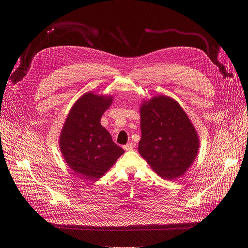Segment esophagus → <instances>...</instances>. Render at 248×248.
Returning <instances> with one entry per match:
<instances>
[{
  "mask_svg": "<svg viewBox=\"0 0 248 248\" xmlns=\"http://www.w3.org/2000/svg\"><path fill=\"white\" fill-rule=\"evenodd\" d=\"M133 148H134V145L132 144V142H129V144H126L125 146H124V149L125 151H131V150H133Z\"/></svg>",
  "mask_w": 248,
  "mask_h": 248,
  "instance_id": "1",
  "label": "esophagus"
}]
</instances>
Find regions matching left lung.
<instances>
[{
	"mask_svg": "<svg viewBox=\"0 0 248 248\" xmlns=\"http://www.w3.org/2000/svg\"><path fill=\"white\" fill-rule=\"evenodd\" d=\"M140 115V155L163 179L171 181L184 175L200 146L184 109L172 97L158 95L141 102Z\"/></svg>",
	"mask_w": 248,
	"mask_h": 248,
	"instance_id": "left-lung-1",
	"label": "left lung"
}]
</instances>
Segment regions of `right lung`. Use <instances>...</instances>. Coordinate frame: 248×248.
Masks as SVG:
<instances>
[{
  "label": "right lung",
  "instance_id": "obj_1",
  "mask_svg": "<svg viewBox=\"0 0 248 248\" xmlns=\"http://www.w3.org/2000/svg\"><path fill=\"white\" fill-rule=\"evenodd\" d=\"M112 100L111 95L84 93L73 104L60 133L59 147L65 162L85 179L102 177L124 153L100 124Z\"/></svg>",
  "mask_w": 248,
  "mask_h": 248
}]
</instances>
